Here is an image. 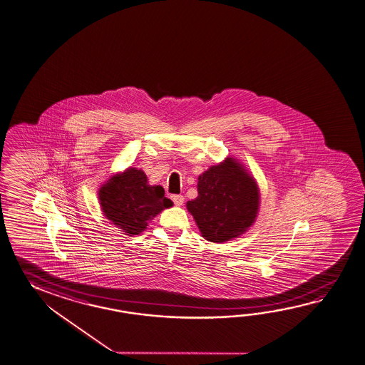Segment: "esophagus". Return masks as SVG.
<instances>
[{
    "label": "esophagus",
    "instance_id": "1",
    "mask_svg": "<svg viewBox=\"0 0 365 365\" xmlns=\"http://www.w3.org/2000/svg\"><path fill=\"white\" fill-rule=\"evenodd\" d=\"M171 200L174 201V204L177 207H180L183 204V201H185V197L182 195H171Z\"/></svg>",
    "mask_w": 365,
    "mask_h": 365
}]
</instances>
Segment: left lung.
Wrapping results in <instances>:
<instances>
[{"label":"left lung","instance_id":"obj_1","mask_svg":"<svg viewBox=\"0 0 365 365\" xmlns=\"http://www.w3.org/2000/svg\"><path fill=\"white\" fill-rule=\"evenodd\" d=\"M201 237L213 243L238 238L252 226L260 190L246 166L234 157L210 166L197 179V197L187 201Z\"/></svg>","mask_w":365,"mask_h":365}]
</instances>
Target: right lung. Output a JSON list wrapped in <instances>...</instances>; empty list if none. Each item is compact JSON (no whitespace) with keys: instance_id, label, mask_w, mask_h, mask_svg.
<instances>
[{"instance_id":"right-lung-1","label":"right lung","mask_w":365,"mask_h":365,"mask_svg":"<svg viewBox=\"0 0 365 365\" xmlns=\"http://www.w3.org/2000/svg\"><path fill=\"white\" fill-rule=\"evenodd\" d=\"M104 216L126 235H139L157 215L173 207L161 186H150L142 169L127 168L98 188Z\"/></svg>"}]
</instances>
